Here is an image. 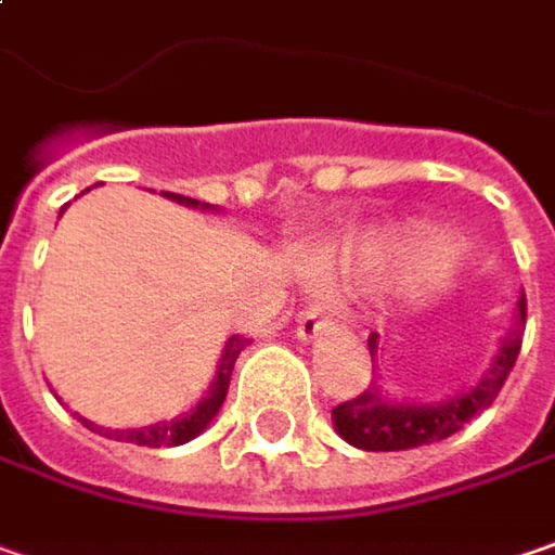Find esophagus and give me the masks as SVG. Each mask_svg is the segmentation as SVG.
I'll list each match as a JSON object with an SVG mask.
<instances>
[{"instance_id":"esophagus-1","label":"esophagus","mask_w":555,"mask_h":555,"mask_svg":"<svg viewBox=\"0 0 555 555\" xmlns=\"http://www.w3.org/2000/svg\"><path fill=\"white\" fill-rule=\"evenodd\" d=\"M331 324H334L331 309L315 302L306 312H299V319H296V340H312V337H319L321 331H327Z\"/></svg>"}]
</instances>
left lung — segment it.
I'll return each mask as SVG.
<instances>
[{
  "instance_id": "1",
  "label": "left lung",
  "mask_w": 555,
  "mask_h": 555,
  "mask_svg": "<svg viewBox=\"0 0 555 555\" xmlns=\"http://www.w3.org/2000/svg\"><path fill=\"white\" fill-rule=\"evenodd\" d=\"M525 312H528V302H525V293H521L518 321H515L513 331L506 334L496 359L481 374V380L465 387L453 400L393 402L384 397L380 377H374L369 390H362L359 397L340 402V405H334V428H337V434L347 443L359 447V450H369V453L415 450V447L453 437L475 415H481L487 405L496 400V393L503 390L506 377L513 372L515 359H518V349H521ZM369 352H372V362H377V334L369 337Z\"/></svg>"
}]
</instances>
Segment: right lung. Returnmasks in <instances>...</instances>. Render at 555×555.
<instances>
[{
    "label": "right lung",
    "mask_w": 555,
    "mask_h": 555,
    "mask_svg": "<svg viewBox=\"0 0 555 555\" xmlns=\"http://www.w3.org/2000/svg\"><path fill=\"white\" fill-rule=\"evenodd\" d=\"M171 199H178L183 206H199V199H190V196H178V193H165ZM206 206V203H203ZM249 344V337L243 334H234L228 340V347L221 352V365H218V374H215V384L208 390V397L193 412H186L183 418H175V422H162V425H153V428H137V430H102L96 428L93 422L80 418L90 430H102L105 437H115V440H127V443H137V447H181L186 440H193L196 434H203L206 425L215 418V412L221 409V402L228 397V387H231V374H234V362L240 356V349Z\"/></svg>",
    "instance_id": "1"
}]
</instances>
